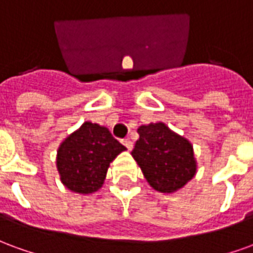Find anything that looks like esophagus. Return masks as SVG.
<instances>
[{
  "label": "esophagus",
  "mask_w": 253,
  "mask_h": 253,
  "mask_svg": "<svg viewBox=\"0 0 253 253\" xmlns=\"http://www.w3.org/2000/svg\"><path fill=\"white\" fill-rule=\"evenodd\" d=\"M122 143H123V145L126 146L127 150H131L132 146H134V145H132V142H131V139H128V138H126V139H123V141H122Z\"/></svg>",
  "instance_id": "1"
}]
</instances>
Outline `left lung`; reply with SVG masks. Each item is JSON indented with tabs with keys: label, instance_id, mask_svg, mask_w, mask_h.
<instances>
[{
	"label": "left lung",
	"instance_id": "1",
	"mask_svg": "<svg viewBox=\"0 0 253 253\" xmlns=\"http://www.w3.org/2000/svg\"><path fill=\"white\" fill-rule=\"evenodd\" d=\"M138 134L131 156L152 188L170 194L195 176L198 165L192 143L187 138L170 130L164 122L142 125Z\"/></svg>",
	"mask_w": 253,
	"mask_h": 253
}]
</instances>
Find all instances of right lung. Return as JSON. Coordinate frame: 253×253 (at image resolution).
Segmentation results:
<instances>
[{"mask_svg":"<svg viewBox=\"0 0 253 253\" xmlns=\"http://www.w3.org/2000/svg\"><path fill=\"white\" fill-rule=\"evenodd\" d=\"M125 150L107 127L84 122L57 150V169L62 184L72 192L93 194L104 184L111 163Z\"/></svg>","mask_w":253,"mask_h":253,"instance_id":"right-lung-1","label":"right lung"}]
</instances>
